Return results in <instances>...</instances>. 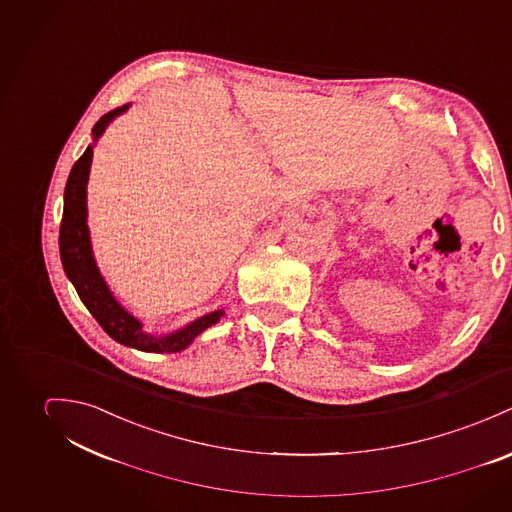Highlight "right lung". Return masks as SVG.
I'll use <instances>...</instances> for the list:
<instances>
[{
	"mask_svg": "<svg viewBox=\"0 0 512 512\" xmlns=\"http://www.w3.org/2000/svg\"><path fill=\"white\" fill-rule=\"evenodd\" d=\"M125 110L127 106H121L102 115L92 129L94 139H98L104 133V129L108 127V123L114 119L115 115L123 114ZM90 163H92V145L74 163L64 188V210H62V222H60L58 247H60V261L66 277L70 279V283L74 284L80 300L86 304L90 314L98 320L104 332L115 341L141 351H155V353H163V351L174 353L188 347L198 334H202L206 328L216 324L224 316V312L216 310L212 314H206L194 320L184 330H178L171 336L155 338L145 334L141 330V324L115 302L112 292L108 290L96 267L92 247H90L88 226H86V182H88Z\"/></svg>",
	"mask_w": 512,
	"mask_h": 512,
	"instance_id": "add662e5",
	"label": "right lung"
}]
</instances>
